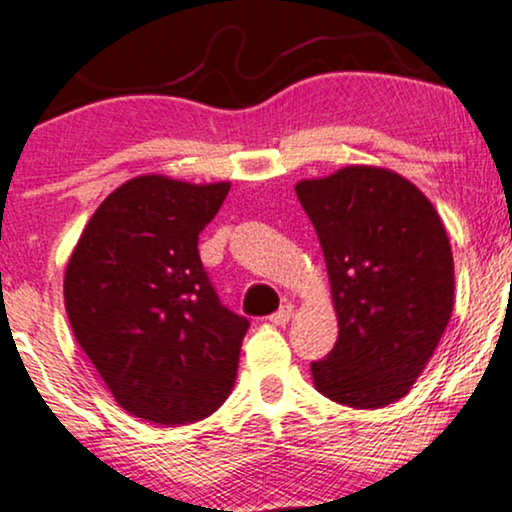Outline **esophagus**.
<instances>
[{
    "label": "esophagus",
    "mask_w": 512,
    "mask_h": 512,
    "mask_svg": "<svg viewBox=\"0 0 512 512\" xmlns=\"http://www.w3.org/2000/svg\"><path fill=\"white\" fill-rule=\"evenodd\" d=\"M291 317H293V305H283L279 312H274V315L269 317V322L276 326H286L288 322H291Z\"/></svg>",
    "instance_id": "esophagus-1"
}]
</instances>
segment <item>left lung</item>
I'll use <instances>...</instances> for the list:
<instances>
[{"label": "left lung", "instance_id": "1", "mask_svg": "<svg viewBox=\"0 0 512 512\" xmlns=\"http://www.w3.org/2000/svg\"><path fill=\"white\" fill-rule=\"evenodd\" d=\"M322 245L338 341L312 362L315 389L334 403L377 410L412 389L453 312L446 229L415 183L353 164L295 186Z\"/></svg>", "mask_w": 512, "mask_h": 512}]
</instances>
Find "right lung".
Returning a JSON list of instances; mask_svg holds the SVG:
<instances>
[{
    "instance_id": "right-lung-1",
    "label": "right lung",
    "mask_w": 512,
    "mask_h": 512,
    "mask_svg": "<svg viewBox=\"0 0 512 512\" xmlns=\"http://www.w3.org/2000/svg\"><path fill=\"white\" fill-rule=\"evenodd\" d=\"M229 188L135 176L95 209L66 264L73 336L140 420H205L236 384L250 322L219 303L197 252Z\"/></svg>"
}]
</instances>
